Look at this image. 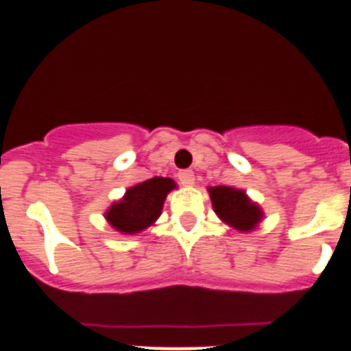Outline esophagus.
I'll use <instances>...</instances> for the list:
<instances>
[{
  "label": "esophagus",
  "instance_id": "1",
  "mask_svg": "<svg viewBox=\"0 0 351 351\" xmlns=\"http://www.w3.org/2000/svg\"><path fill=\"white\" fill-rule=\"evenodd\" d=\"M178 178H179V182H181L182 186H191L195 182L193 170H181V172L178 173Z\"/></svg>",
  "mask_w": 351,
  "mask_h": 351
}]
</instances>
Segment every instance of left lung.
Returning <instances> with one entry per match:
<instances>
[{"mask_svg":"<svg viewBox=\"0 0 351 351\" xmlns=\"http://www.w3.org/2000/svg\"><path fill=\"white\" fill-rule=\"evenodd\" d=\"M209 193L216 214L237 230H253L262 218L260 207L250 202L244 191L234 190L228 186H216V188H210Z\"/></svg>","mask_w":351,"mask_h":351,"instance_id":"obj_1","label":"left lung"}]
</instances>
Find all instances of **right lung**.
Wrapping results in <instances>:
<instances>
[{
    "label": "right lung",
    "instance_id": "1",
    "mask_svg": "<svg viewBox=\"0 0 351 351\" xmlns=\"http://www.w3.org/2000/svg\"><path fill=\"white\" fill-rule=\"evenodd\" d=\"M173 188L176 184L169 178L147 179L130 188L125 198L107 210L105 218L123 234H137L156 221L167 193Z\"/></svg>",
    "mask_w": 351,
    "mask_h": 351
}]
</instances>
